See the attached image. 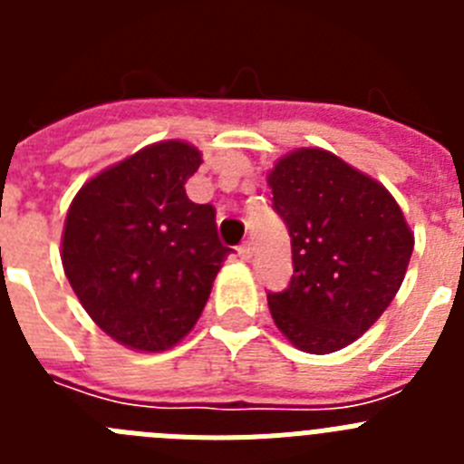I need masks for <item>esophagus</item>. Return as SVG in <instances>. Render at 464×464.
Wrapping results in <instances>:
<instances>
[{
	"label": "esophagus",
	"instance_id": "34e87169",
	"mask_svg": "<svg viewBox=\"0 0 464 464\" xmlns=\"http://www.w3.org/2000/svg\"><path fill=\"white\" fill-rule=\"evenodd\" d=\"M237 256H239L244 262L251 260V257H253V246H251V241H246V244H241L239 248H237Z\"/></svg>",
	"mask_w": 464,
	"mask_h": 464
}]
</instances>
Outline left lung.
I'll return each mask as SVG.
<instances>
[{"label":"left lung","mask_w":464,"mask_h":464,"mask_svg":"<svg viewBox=\"0 0 464 464\" xmlns=\"http://www.w3.org/2000/svg\"><path fill=\"white\" fill-rule=\"evenodd\" d=\"M267 183L293 246L290 285L267 295L272 318L299 351L334 353L388 309L413 232L391 192L330 150L283 155Z\"/></svg>","instance_id":"left-lung-1"}]
</instances>
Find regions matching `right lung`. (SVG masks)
Listing matches in <instances>:
<instances>
[{
	"label": "right lung",
	"mask_w": 464,
	"mask_h": 464,
	"mask_svg": "<svg viewBox=\"0 0 464 464\" xmlns=\"http://www.w3.org/2000/svg\"><path fill=\"white\" fill-rule=\"evenodd\" d=\"M199 165L190 143H150L92 176L69 207L64 274L90 318L122 346L158 353L181 342L232 253L218 239L216 208L186 195Z\"/></svg>",
	"instance_id": "1"
}]
</instances>
